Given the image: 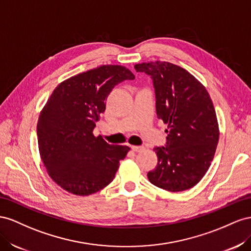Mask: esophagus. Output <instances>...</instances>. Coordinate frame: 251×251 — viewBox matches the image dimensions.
I'll use <instances>...</instances> for the list:
<instances>
[{
	"label": "esophagus",
	"mask_w": 251,
	"mask_h": 251,
	"mask_svg": "<svg viewBox=\"0 0 251 251\" xmlns=\"http://www.w3.org/2000/svg\"><path fill=\"white\" fill-rule=\"evenodd\" d=\"M130 148H131L132 151H134V152H141V151H143V150H144V147H143V146H130Z\"/></svg>",
	"instance_id": "1"
}]
</instances>
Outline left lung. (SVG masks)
<instances>
[{
    "mask_svg": "<svg viewBox=\"0 0 251 251\" xmlns=\"http://www.w3.org/2000/svg\"><path fill=\"white\" fill-rule=\"evenodd\" d=\"M134 69L151 77L157 119L168 124L165 146L153 149L157 165L148 180L168 191L187 190L207 173L219 142L211 99L195 76L175 64L148 62Z\"/></svg>",
    "mask_w": 251,
    "mask_h": 251,
    "instance_id": "left-lung-1",
    "label": "left lung"
}]
</instances>
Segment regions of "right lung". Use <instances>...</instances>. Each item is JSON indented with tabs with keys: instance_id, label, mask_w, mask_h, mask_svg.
<instances>
[{
	"instance_id": "add662e5",
	"label": "right lung",
	"mask_w": 251,
	"mask_h": 251,
	"mask_svg": "<svg viewBox=\"0 0 251 251\" xmlns=\"http://www.w3.org/2000/svg\"><path fill=\"white\" fill-rule=\"evenodd\" d=\"M133 78L126 67L103 65L67 78L48 99L37 126L39 150L49 176L64 190L84 197L112 182L130 148L92 132L114 86Z\"/></svg>"
}]
</instances>
